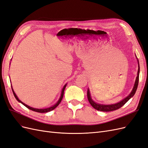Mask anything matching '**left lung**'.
Wrapping results in <instances>:
<instances>
[{
    "label": "left lung",
    "mask_w": 148,
    "mask_h": 148,
    "mask_svg": "<svg viewBox=\"0 0 148 148\" xmlns=\"http://www.w3.org/2000/svg\"><path fill=\"white\" fill-rule=\"evenodd\" d=\"M136 59L138 61V73H137V77L136 78V80L135 84H134L133 88L132 89V91H131V92L130 93V95L127 96L122 101H120V102L115 103V104H99V103H96V102L94 101L91 96V93L90 91H89V89H88V91H87V97H88V99L90 103V104L95 108V109L99 110V111H102V112H110V111H113V110H115L117 109H119V108H120L121 107H122L125 103L127 102H128L129 101V99L132 98L136 92V91L138 88V82H139V74H140V65H139V61L137 59L136 57Z\"/></svg>",
    "instance_id": "8db88e82"
}]
</instances>
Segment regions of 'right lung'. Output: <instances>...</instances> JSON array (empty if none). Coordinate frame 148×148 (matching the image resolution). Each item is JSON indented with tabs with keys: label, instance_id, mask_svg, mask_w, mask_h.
Returning a JSON list of instances; mask_svg holds the SVG:
<instances>
[{
	"label": "right lung",
	"instance_id": "1",
	"mask_svg": "<svg viewBox=\"0 0 148 148\" xmlns=\"http://www.w3.org/2000/svg\"><path fill=\"white\" fill-rule=\"evenodd\" d=\"M66 84H67V83L65 84L64 85V86L63 87V88H62L60 98L59 99V100H58V101L56 103V104H55L54 105H53L52 106L47 107V108H44V109H36V108H33V107H30V106H28V105H26V104H25V103H23V102H21V101L18 99V97L16 95V94L15 93L14 91H13L12 84H11V86H12V91H13V95H14L15 97L16 98V99L19 102L21 103L22 104L24 105L25 107H27L28 109H30V110H33V111H34V112H39V113H45V112H50V111L53 110L54 109H56L58 106H59V104H60L61 101H62V98H63L64 93V90H65V87H66Z\"/></svg>",
	"mask_w": 148,
	"mask_h": 148
}]
</instances>
